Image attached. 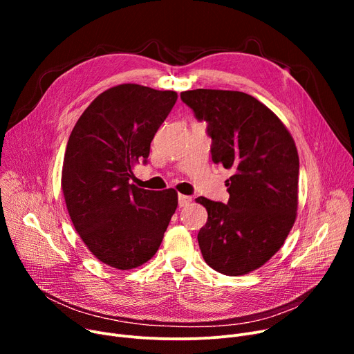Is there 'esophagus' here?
Instances as JSON below:
<instances>
[{
    "mask_svg": "<svg viewBox=\"0 0 354 354\" xmlns=\"http://www.w3.org/2000/svg\"><path fill=\"white\" fill-rule=\"evenodd\" d=\"M191 201H192V198L188 196V195L179 194V196H178V202H179V207H180V208H182V207H187Z\"/></svg>",
    "mask_w": 354,
    "mask_h": 354,
    "instance_id": "esophagus-1",
    "label": "esophagus"
}]
</instances>
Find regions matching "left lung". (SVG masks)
<instances>
[{"instance_id": "left-lung-1", "label": "left lung", "mask_w": 354, "mask_h": 354, "mask_svg": "<svg viewBox=\"0 0 354 354\" xmlns=\"http://www.w3.org/2000/svg\"><path fill=\"white\" fill-rule=\"evenodd\" d=\"M198 120L208 123L214 163L234 175L227 203L199 196L208 221L198 234L205 263L225 275H244L280 250L299 205V153L272 111L243 91L196 88L180 93Z\"/></svg>"}]
</instances>
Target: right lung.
<instances>
[{
	"label": "right lung",
	"mask_w": 354,
	"mask_h": 354,
	"mask_svg": "<svg viewBox=\"0 0 354 354\" xmlns=\"http://www.w3.org/2000/svg\"><path fill=\"white\" fill-rule=\"evenodd\" d=\"M176 99V91L119 84L100 93L71 130L62 172L66 207L90 252L113 268L149 261L178 207L175 189L130 183Z\"/></svg>",
	"instance_id": "add662e5"
}]
</instances>
